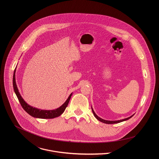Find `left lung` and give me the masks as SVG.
<instances>
[{"label":"left lung","instance_id":"1","mask_svg":"<svg viewBox=\"0 0 159 159\" xmlns=\"http://www.w3.org/2000/svg\"><path fill=\"white\" fill-rule=\"evenodd\" d=\"M92 112H93V115H94V116L98 120H100V122H103V123H105V124H116V123H119V122H122V121H124V120H128V119H129L130 118H131L134 115H132V116H131L130 117H127V118H125V119H122V120H113V121H112V120H104V119H101L100 117H99L95 113V112L93 111V109H92Z\"/></svg>","mask_w":159,"mask_h":159}]
</instances>
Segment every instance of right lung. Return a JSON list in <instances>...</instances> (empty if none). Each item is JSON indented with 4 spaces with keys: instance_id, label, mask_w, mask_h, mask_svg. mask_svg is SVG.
Returning <instances> with one entry per match:
<instances>
[{
    "instance_id": "1",
    "label": "right lung",
    "mask_w": 159,
    "mask_h": 159,
    "mask_svg": "<svg viewBox=\"0 0 159 159\" xmlns=\"http://www.w3.org/2000/svg\"><path fill=\"white\" fill-rule=\"evenodd\" d=\"M15 71H16V68L14 71L13 77V85L14 91L18 98V100L20 101V103L21 107L27 113L34 117H38V118H41V119H52V118H55L56 117L61 116L62 114L64 113V111H65L66 108H67V107L68 105L72 93H71L70 95V96L68 97L66 102L61 107L58 108L56 110L48 111V110H39L35 108H33L32 107L29 105L28 104H27L25 103V102L23 100L22 97L21 96L20 93L18 91L17 86H16V81H15Z\"/></svg>"
}]
</instances>
